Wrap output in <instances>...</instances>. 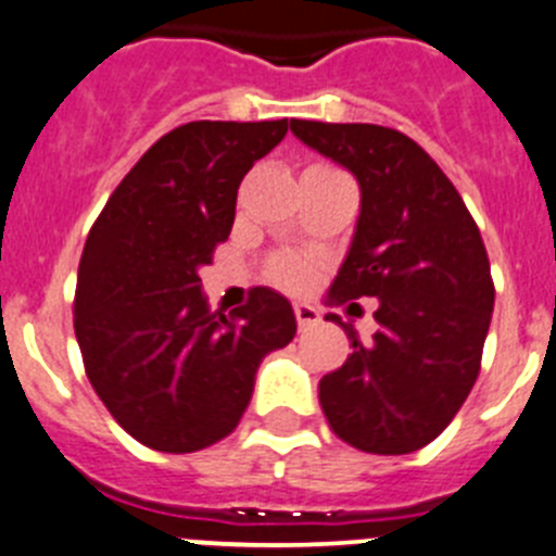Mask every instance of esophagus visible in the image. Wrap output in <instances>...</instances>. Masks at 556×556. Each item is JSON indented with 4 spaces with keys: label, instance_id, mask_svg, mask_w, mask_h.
Here are the masks:
<instances>
[{
    "label": "esophagus",
    "instance_id": "1",
    "mask_svg": "<svg viewBox=\"0 0 556 556\" xmlns=\"http://www.w3.org/2000/svg\"><path fill=\"white\" fill-rule=\"evenodd\" d=\"M293 313H296L299 329H309V327H315V324L321 321V313H318L313 304H296V307H293Z\"/></svg>",
    "mask_w": 556,
    "mask_h": 556
}]
</instances>
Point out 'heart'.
Here are the masks:
<instances>
[{"label":"heart","mask_w":556,"mask_h":556,"mask_svg":"<svg viewBox=\"0 0 556 556\" xmlns=\"http://www.w3.org/2000/svg\"><path fill=\"white\" fill-rule=\"evenodd\" d=\"M313 257L302 252H279L268 260V277H271V282L288 290L307 288L309 279H313Z\"/></svg>","instance_id":"b5f03b06"}]
</instances>
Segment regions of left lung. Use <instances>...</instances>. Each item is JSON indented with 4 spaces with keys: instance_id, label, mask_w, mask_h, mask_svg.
<instances>
[{
    "instance_id": "1",
    "label": "left lung",
    "mask_w": 556,
    "mask_h": 556,
    "mask_svg": "<svg viewBox=\"0 0 556 556\" xmlns=\"http://www.w3.org/2000/svg\"><path fill=\"white\" fill-rule=\"evenodd\" d=\"M290 129L346 166L363 191L329 296L379 299L371 346L340 324L354 352L318 384L324 415L359 452H418L452 424L479 377L496 299L482 235L452 179L399 129L302 118Z\"/></svg>"
}]
</instances>
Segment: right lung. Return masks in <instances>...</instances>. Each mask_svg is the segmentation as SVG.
<instances>
[{"instance_id":"1","label":"right lung","mask_w":556,"mask_h":556,"mask_svg":"<svg viewBox=\"0 0 556 556\" xmlns=\"http://www.w3.org/2000/svg\"><path fill=\"white\" fill-rule=\"evenodd\" d=\"M288 132L279 122H191L147 149L93 222L77 274L74 334L110 415L154 452L227 438L260 359L296 334L268 288L210 313L199 268L229 238L249 168Z\"/></svg>"}]
</instances>
